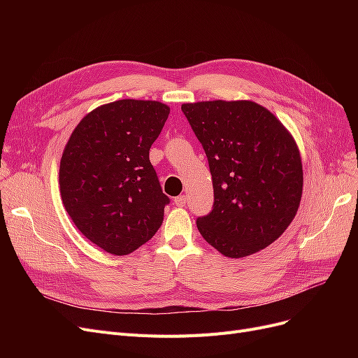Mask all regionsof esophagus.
Returning a JSON list of instances; mask_svg holds the SVG:
<instances>
[{"label":"esophagus","instance_id":"1","mask_svg":"<svg viewBox=\"0 0 358 358\" xmlns=\"http://www.w3.org/2000/svg\"><path fill=\"white\" fill-rule=\"evenodd\" d=\"M175 204L176 206H179V208H185V204H187V196H178V197H175Z\"/></svg>","mask_w":358,"mask_h":358}]
</instances>
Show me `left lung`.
Masks as SVG:
<instances>
[{
    "label": "left lung",
    "mask_w": 358,
    "mask_h": 358,
    "mask_svg": "<svg viewBox=\"0 0 358 358\" xmlns=\"http://www.w3.org/2000/svg\"><path fill=\"white\" fill-rule=\"evenodd\" d=\"M201 143L213 183V208L197 218L203 239L230 258L258 252L297 213L303 170L294 138L254 101L182 104Z\"/></svg>",
    "instance_id": "left-lung-1"
}]
</instances>
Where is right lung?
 <instances>
[{"instance_id": "add662e5", "label": "right lung", "mask_w": 358, "mask_h": 358, "mask_svg": "<svg viewBox=\"0 0 358 358\" xmlns=\"http://www.w3.org/2000/svg\"><path fill=\"white\" fill-rule=\"evenodd\" d=\"M170 107L119 100L96 107L74 128L59 166L64 208L79 231L113 255H127L161 227L170 199L149 149Z\"/></svg>"}]
</instances>
